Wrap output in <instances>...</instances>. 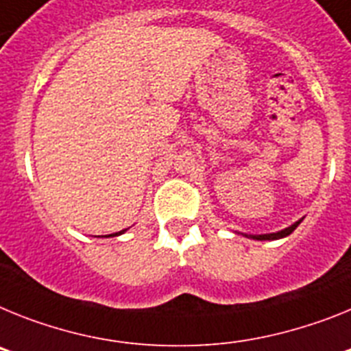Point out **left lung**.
<instances>
[{
    "instance_id": "obj_1",
    "label": "left lung",
    "mask_w": 351,
    "mask_h": 351,
    "mask_svg": "<svg viewBox=\"0 0 351 351\" xmlns=\"http://www.w3.org/2000/svg\"><path fill=\"white\" fill-rule=\"evenodd\" d=\"M300 222H302V219H300V221H297V222H293L291 226L285 228V230L276 231V233H265V234H247V233H240V234H243V237H247V239H252V240H279V239H285V237H288L289 233H293L295 228H297L298 224H300Z\"/></svg>"
}]
</instances>
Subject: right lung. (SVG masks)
I'll return each mask as SVG.
<instances>
[{"mask_svg": "<svg viewBox=\"0 0 351 351\" xmlns=\"http://www.w3.org/2000/svg\"><path fill=\"white\" fill-rule=\"evenodd\" d=\"M125 231L127 230H121V231H118V233H112V234H108V237H118V234H123Z\"/></svg>", "mask_w": 351, "mask_h": 351, "instance_id": "1", "label": "right lung"}]
</instances>
